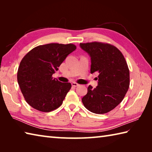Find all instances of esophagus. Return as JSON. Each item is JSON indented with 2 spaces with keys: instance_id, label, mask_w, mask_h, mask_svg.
<instances>
[{
  "instance_id": "obj_1",
  "label": "esophagus",
  "mask_w": 152,
  "mask_h": 152,
  "mask_svg": "<svg viewBox=\"0 0 152 152\" xmlns=\"http://www.w3.org/2000/svg\"><path fill=\"white\" fill-rule=\"evenodd\" d=\"M72 86L73 87H76V86H79V84H78V83H76V82H72Z\"/></svg>"
}]
</instances>
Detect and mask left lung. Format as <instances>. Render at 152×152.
I'll return each instance as SVG.
<instances>
[{
  "label": "left lung",
  "instance_id": "obj_1",
  "mask_svg": "<svg viewBox=\"0 0 152 152\" xmlns=\"http://www.w3.org/2000/svg\"><path fill=\"white\" fill-rule=\"evenodd\" d=\"M82 50L91 58V74L99 73V84L82 99L87 109L96 114H104L114 109L125 96L129 87V70L121 51L107 43H80Z\"/></svg>",
  "mask_w": 152,
  "mask_h": 152
}]
</instances>
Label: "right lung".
<instances>
[{
  "label": "right lung",
  "mask_w": 152,
  "mask_h": 152,
  "mask_svg": "<svg viewBox=\"0 0 152 152\" xmlns=\"http://www.w3.org/2000/svg\"><path fill=\"white\" fill-rule=\"evenodd\" d=\"M76 49L72 43L38 45L20 61L17 81L25 101L33 109L48 113L62 104L72 85L52 75L66 58Z\"/></svg>",
  "instance_id": "obj_1"
}]
</instances>
